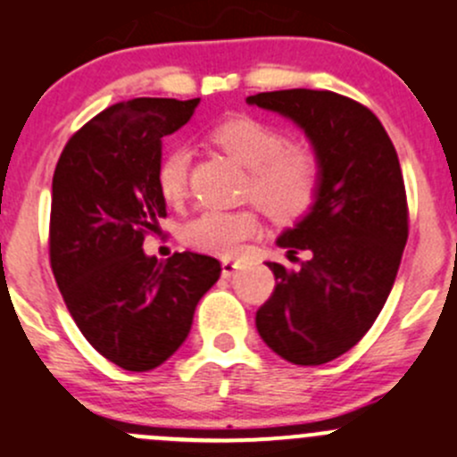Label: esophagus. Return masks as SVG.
<instances>
[{"instance_id": "34e87169", "label": "esophagus", "mask_w": 457, "mask_h": 457, "mask_svg": "<svg viewBox=\"0 0 457 457\" xmlns=\"http://www.w3.org/2000/svg\"><path fill=\"white\" fill-rule=\"evenodd\" d=\"M220 268H223V277H232L234 272L241 268V262H238V259H232V257H225L223 262H220Z\"/></svg>"}]
</instances>
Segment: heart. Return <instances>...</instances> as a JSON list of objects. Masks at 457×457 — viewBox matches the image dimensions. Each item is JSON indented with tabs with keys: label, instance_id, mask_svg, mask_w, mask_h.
Wrapping results in <instances>:
<instances>
[{
	"label": "heart",
	"instance_id": "1",
	"mask_svg": "<svg viewBox=\"0 0 457 457\" xmlns=\"http://www.w3.org/2000/svg\"><path fill=\"white\" fill-rule=\"evenodd\" d=\"M212 137L238 164L250 169L248 195L272 219L295 220L313 209L325 178V166L315 148L291 142L281 128L248 114L220 121ZM187 176L189 151L182 144H170L155 166L157 191L166 203L182 200ZM257 232L259 219L253 209H204L185 225L182 241L203 253L232 254Z\"/></svg>",
	"mask_w": 457,
	"mask_h": 457
}]
</instances>
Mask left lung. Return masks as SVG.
Wrapping results in <instances>:
<instances>
[{
	"instance_id": "obj_1",
	"label": "left lung",
	"mask_w": 457,
	"mask_h": 457,
	"mask_svg": "<svg viewBox=\"0 0 457 457\" xmlns=\"http://www.w3.org/2000/svg\"><path fill=\"white\" fill-rule=\"evenodd\" d=\"M248 104L293 119L325 178L311 214L277 238L297 270L268 262L277 287L257 311L263 343L295 365H322L363 338L381 313L408 241V200L395 144L377 114L329 89H279Z\"/></svg>"
}]
</instances>
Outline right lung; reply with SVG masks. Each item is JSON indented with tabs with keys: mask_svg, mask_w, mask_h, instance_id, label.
Listing matches in <instances>:
<instances>
[{
	"mask_svg": "<svg viewBox=\"0 0 457 457\" xmlns=\"http://www.w3.org/2000/svg\"><path fill=\"white\" fill-rule=\"evenodd\" d=\"M198 99H132L89 119L65 144L51 182L49 262L80 334L128 372L162 365L189 336L220 262L146 257L144 237L166 216L155 185L162 137Z\"/></svg>",
	"mask_w": 457,
	"mask_h": 457,
	"instance_id": "add662e5",
	"label": "right lung"
}]
</instances>
